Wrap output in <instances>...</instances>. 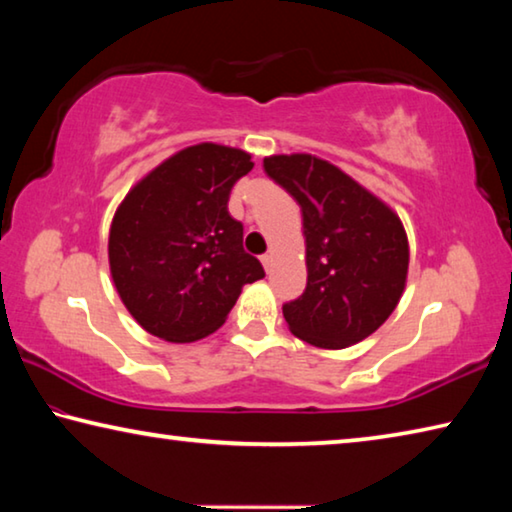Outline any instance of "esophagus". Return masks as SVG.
<instances>
[{
    "label": "esophagus",
    "instance_id": "esophagus-1",
    "mask_svg": "<svg viewBox=\"0 0 512 512\" xmlns=\"http://www.w3.org/2000/svg\"><path fill=\"white\" fill-rule=\"evenodd\" d=\"M262 264H264V268H266V271H271V266H273V255H271V253H266V255H262Z\"/></svg>",
    "mask_w": 512,
    "mask_h": 512
}]
</instances>
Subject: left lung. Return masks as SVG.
Masks as SVG:
<instances>
[{"label": "left lung", "mask_w": 512, "mask_h": 512, "mask_svg": "<svg viewBox=\"0 0 512 512\" xmlns=\"http://www.w3.org/2000/svg\"><path fill=\"white\" fill-rule=\"evenodd\" d=\"M264 171L296 198L307 246V287L282 307L293 336L343 350L386 323L409 273V239L391 207L327 160L271 155Z\"/></svg>", "instance_id": "obj_1"}]
</instances>
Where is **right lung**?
<instances>
[{"label":"right lung","mask_w":512,"mask_h":512,"mask_svg":"<svg viewBox=\"0 0 512 512\" xmlns=\"http://www.w3.org/2000/svg\"><path fill=\"white\" fill-rule=\"evenodd\" d=\"M250 153L203 142L173 153L137 183L110 225L108 262L121 302L146 332L192 343L219 329L244 284L262 280L244 250L230 192Z\"/></svg>","instance_id":"1"}]
</instances>
